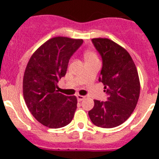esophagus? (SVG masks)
<instances>
[{"label":"esophagus","mask_w":159,"mask_h":159,"mask_svg":"<svg viewBox=\"0 0 159 159\" xmlns=\"http://www.w3.org/2000/svg\"><path fill=\"white\" fill-rule=\"evenodd\" d=\"M76 97H77V100H78L79 102H80V101H82L83 99H84V96H83V95H78Z\"/></svg>","instance_id":"1"}]
</instances>
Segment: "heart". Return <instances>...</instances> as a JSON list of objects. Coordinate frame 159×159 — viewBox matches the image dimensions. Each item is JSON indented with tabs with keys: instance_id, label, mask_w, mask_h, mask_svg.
I'll return each instance as SVG.
<instances>
[{
	"instance_id": "heart-1",
	"label": "heart",
	"mask_w": 159,
	"mask_h": 159,
	"mask_svg": "<svg viewBox=\"0 0 159 159\" xmlns=\"http://www.w3.org/2000/svg\"><path fill=\"white\" fill-rule=\"evenodd\" d=\"M84 59H85V61L92 60H97V56L94 52L88 51L84 53Z\"/></svg>"
}]
</instances>
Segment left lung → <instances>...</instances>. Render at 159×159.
I'll use <instances>...</instances> for the list:
<instances>
[{"label": "left lung", "mask_w": 159, "mask_h": 159, "mask_svg": "<svg viewBox=\"0 0 159 159\" xmlns=\"http://www.w3.org/2000/svg\"><path fill=\"white\" fill-rule=\"evenodd\" d=\"M92 41L102 58L99 81L104 85L108 97L105 102L94 100L88 115L97 127L112 128L124 123L134 111L139 97V79L127 50L107 38Z\"/></svg>", "instance_id": "1"}]
</instances>
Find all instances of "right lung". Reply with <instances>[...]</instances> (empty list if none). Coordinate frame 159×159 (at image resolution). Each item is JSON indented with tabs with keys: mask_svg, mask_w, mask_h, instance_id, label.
<instances>
[{
	"mask_svg": "<svg viewBox=\"0 0 159 159\" xmlns=\"http://www.w3.org/2000/svg\"><path fill=\"white\" fill-rule=\"evenodd\" d=\"M84 40L57 36L42 44L31 57L23 79L25 103L33 117L49 128L69 124L77 107L75 96L59 93L69 60Z\"/></svg>",
	"mask_w": 159,
	"mask_h": 159,
	"instance_id": "add662e5",
	"label": "right lung"
}]
</instances>
